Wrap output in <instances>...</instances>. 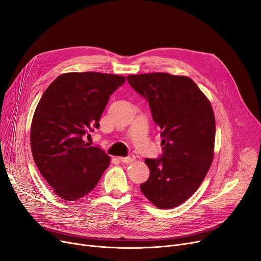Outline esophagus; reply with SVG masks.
<instances>
[{
    "instance_id": "1",
    "label": "esophagus",
    "mask_w": 261,
    "mask_h": 261,
    "mask_svg": "<svg viewBox=\"0 0 261 261\" xmlns=\"http://www.w3.org/2000/svg\"><path fill=\"white\" fill-rule=\"evenodd\" d=\"M134 160H135L134 154H129V155L126 156V158H119V161L122 162V163H131V162H133Z\"/></svg>"
}]
</instances>
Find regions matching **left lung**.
<instances>
[{"label":"left lung","instance_id":"1","mask_svg":"<svg viewBox=\"0 0 261 261\" xmlns=\"http://www.w3.org/2000/svg\"><path fill=\"white\" fill-rule=\"evenodd\" d=\"M149 103L161 129L163 153L146 159L143 195L159 208H173L194 195L214 159L216 121L212 105L186 76L151 73L127 76Z\"/></svg>","mask_w":261,"mask_h":261}]
</instances>
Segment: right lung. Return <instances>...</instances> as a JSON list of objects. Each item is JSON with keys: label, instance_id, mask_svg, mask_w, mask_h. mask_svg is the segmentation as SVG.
<instances>
[{"label": "right lung", "instance_id": "right-lung-1", "mask_svg": "<svg viewBox=\"0 0 261 261\" xmlns=\"http://www.w3.org/2000/svg\"><path fill=\"white\" fill-rule=\"evenodd\" d=\"M126 78L95 72L65 73L41 97L32 121L31 147L39 171L55 194L66 201L88 195L110 164L86 135L99 128L110 96Z\"/></svg>", "mask_w": 261, "mask_h": 261}]
</instances>
